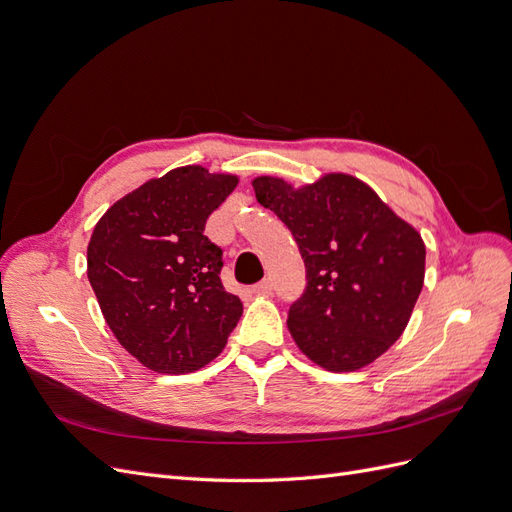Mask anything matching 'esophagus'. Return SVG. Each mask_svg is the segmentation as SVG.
<instances>
[{
  "instance_id": "obj_1",
  "label": "esophagus",
  "mask_w": 512,
  "mask_h": 512,
  "mask_svg": "<svg viewBox=\"0 0 512 512\" xmlns=\"http://www.w3.org/2000/svg\"><path fill=\"white\" fill-rule=\"evenodd\" d=\"M252 292L254 294H271L273 292V282L267 277V280H262L256 286H252Z\"/></svg>"
}]
</instances>
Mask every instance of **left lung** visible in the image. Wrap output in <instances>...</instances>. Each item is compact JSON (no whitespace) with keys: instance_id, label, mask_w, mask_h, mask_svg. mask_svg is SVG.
Here are the masks:
<instances>
[{"instance_id":"left-lung-1","label":"left lung","mask_w":512,"mask_h":512,"mask_svg":"<svg viewBox=\"0 0 512 512\" xmlns=\"http://www.w3.org/2000/svg\"><path fill=\"white\" fill-rule=\"evenodd\" d=\"M256 200L292 232L307 271L288 331L309 361L329 371L374 363L406 331L425 282V243L361 179L327 173L294 188L252 181Z\"/></svg>"}]
</instances>
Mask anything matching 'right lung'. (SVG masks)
<instances>
[{"label": "right lung", "mask_w": 512, "mask_h": 512, "mask_svg": "<svg viewBox=\"0 0 512 512\" xmlns=\"http://www.w3.org/2000/svg\"><path fill=\"white\" fill-rule=\"evenodd\" d=\"M239 177L179 166L119 198L87 245V277L117 342L158 374H190L218 356L243 303L224 290L209 215Z\"/></svg>", "instance_id": "right-lung-1"}]
</instances>
